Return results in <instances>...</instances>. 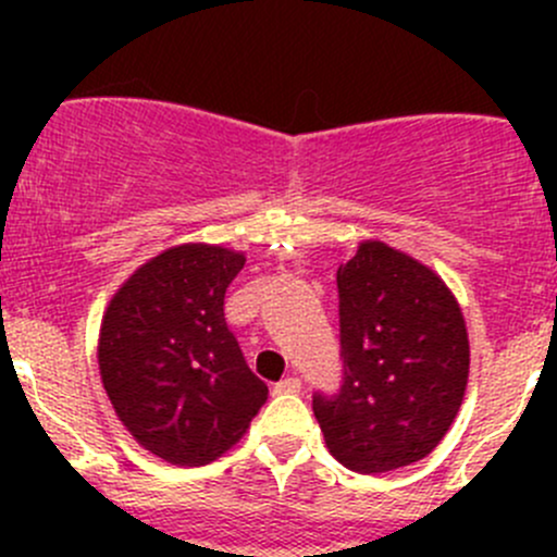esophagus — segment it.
<instances>
[{
	"label": "esophagus",
	"mask_w": 557,
	"mask_h": 557,
	"mask_svg": "<svg viewBox=\"0 0 557 557\" xmlns=\"http://www.w3.org/2000/svg\"><path fill=\"white\" fill-rule=\"evenodd\" d=\"M299 391H301L299 377H285L274 385V393H280V396H290V393H299Z\"/></svg>",
	"instance_id": "1"
}]
</instances>
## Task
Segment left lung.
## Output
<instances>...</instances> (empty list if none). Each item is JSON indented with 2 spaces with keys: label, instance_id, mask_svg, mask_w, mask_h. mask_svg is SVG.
I'll return each instance as SVG.
<instances>
[{
  "label": "left lung",
  "instance_id": "8db88e82",
  "mask_svg": "<svg viewBox=\"0 0 557 557\" xmlns=\"http://www.w3.org/2000/svg\"><path fill=\"white\" fill-rule=\"evenodd\" d=\"M345 383L314 396L325 447L358 474L423 460L450 431L469 383V334L445 280L363 239L336 272Z\"/></svg>",
  "mask_w": 557,
  "mask_h": 557
}]
</instances>
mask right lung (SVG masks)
Listing matches in <instances>:
<instances>
[{
    "mask_svg": "<svg viewBox=\"0 0 557 557\" xmlns=\"http://www.w3.org/2000/svg\"><path fill=\"white\" fill-rule=\"evenodd\" d=\"M245 252L185 243L145 261L107 305L99 374L139 447L174 466L232 450L269 387L247 369L223 318Z\"/></svg>",
    "mask_w": 557,
    "mask_h": 557,
    "instance_id": "add662e5",
    "label": "right lung"
}]
</instances>
